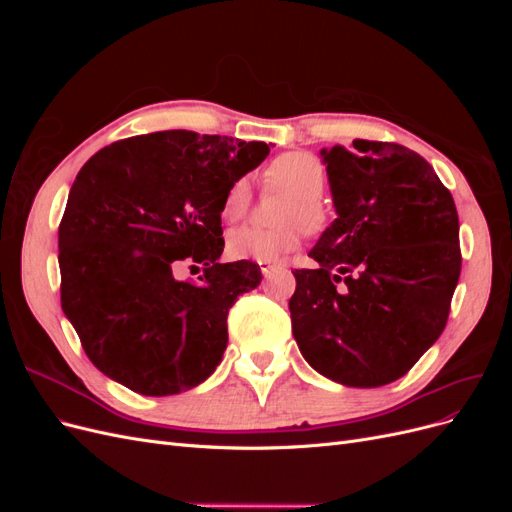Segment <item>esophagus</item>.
<instances>
[{
  "instance_id": "obj_1",
  "label": "esophagus",
  "mask_w": 512,
  "mask_h": 512,
  "mask_svg": "<svg viewBox=\"0 0 512 512\" xmlns=\"http://www.w3.org/2000/svg\"><path fill=\"white\" fill-rule=\"evenodd\" d=\"M258 265H260V271H262V275H271L275 269H280L282 265H280V262H258Z\"/></svg>"
}]
</instances>
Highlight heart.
I'll use <instances>...</instances> for the list:
<instances>
[{
  "label": "heart",
  "mask_w": 512,
  "mask_h": 512,
  "mask_svg": "<svg viewBox=\"0 0 512 512\" xmlns=\"http://www.w3.org/2000/svg\"><path fill=\"white\" fill-rule=\"evenodd\" d=\"M262 183L269 192L286 194L277 209V228H235L228 235L226 252L235 260L273 262L294 252L301 243L303 228L320 232L329 224V209L322 192L327 185V168L309 151H286L262 170ZM252 207V185L239 177L228 185L222 200V215L228 222L243 220Z\"/></svg>",
  "instance_id": "1"
}]
</instances>
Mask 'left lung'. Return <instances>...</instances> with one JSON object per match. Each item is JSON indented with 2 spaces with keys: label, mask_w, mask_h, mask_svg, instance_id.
<instances>
[{
  "label": "left lung",
  "mask_w": 512,
  "mask_h": 512,
  "mask_svg": "<svg viewBox=\"0 0 512 512\" xmlns=\"http://www.w3.org/2000/svg\"><path fill=\"white\" fill-rule=\"evenodd\" d=\"M337 220L292 271V335L305 361L346 386L399 380L442 335L461 273L455 200L397 143L322 151Z\"/></svg>",
  "instance_id": "left-lung-1"
}]
</instances>
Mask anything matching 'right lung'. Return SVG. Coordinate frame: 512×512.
I'll list each match as a JSON object with an SVG mask.
<instances>
[{
  "label": "right lung",
  "instance_id": "add662e5",
  "mask_svg": "<svg viewBox=\"0 0 512 512\" xmlns=\"http://www.w3.org/2000/svg\"><path fill=\"white\" fill-rule=\"evenodd\" d=\"M267 153V143L166 130L85 162L59 224L61 309L104 376L164 397L220 365L228 309L262 280L250 260H218L222 200ZM181 261L204 267L200 285L176 280Z\"/></svg>",
  "mask_w": 512,
  "mask_h": 512
}]
</instances>
